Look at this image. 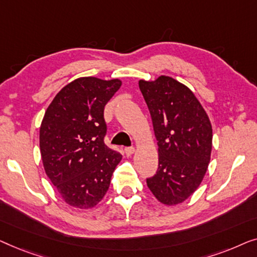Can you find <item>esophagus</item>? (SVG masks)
<instances>
[{"label":"esophagus","instance_id":"esophagus-1","mask_svg":"<svg viewBox=\"0 0 257 257\" xmlns=\"http://www.w3.org/2000/svg\"><path fill=\"white\" fill-rule=\"evenodd\" d=\"M124 153L127 156H132V155L135 153V149H134V147H128L124 149Z\"/></svg>","mask_w":257,"mask_h":257}]
</instances>
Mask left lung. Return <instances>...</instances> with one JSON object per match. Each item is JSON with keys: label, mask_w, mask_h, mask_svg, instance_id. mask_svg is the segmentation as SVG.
Listing matches in <instances>:
<instances>
[{"label": "left lung", "mask_w": 257, "mask_h": 257, "mask_svg": "<svg viewBox=\"0 0 257 257\" xmlns=\"http://www.w3.org/2000/svg\"><path fill=\"white\" fill-rule=\"evenodd\" d=\"M158 146L156 175L148 187L162 204L186 200L207 171L212 151V124L196 95L173 78L140 80Z\"/></svg>", "instance_id": "left-lung-1"}]
</instances>
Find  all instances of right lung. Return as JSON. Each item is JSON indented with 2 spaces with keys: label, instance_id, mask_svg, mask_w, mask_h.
I'll use <instances>...</instances> for the list:
<instances>
[{
  "label": "right lung",
  "instance_id": "add662e5",
  "mask_svg": "<svg viewBox=\"0 0 257 257\" xmlns=\"http://www.w3.org/2000/svg\"><path fill=\"white\" fill-rule=\"evenodd\" d=\"M118 79H75L50 103L39 130L45 172L68 205L92 208L104 197L122 155L104 144L103 110Z\"/></svg>",
  "mask_w": 257,
  "mask_h": 257
}]
</instances>
